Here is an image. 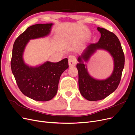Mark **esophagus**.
<instances>
[{
    "mask_svg": "<svg viewBox=\"0 0 135 135\" xmlns=\"http://www.w3.org/2000/svg\"><path fill=\"white\" fill-rule=\"evenodd\" d=\"M76 63H77V60H76V58L74 56H70L69 57V67H72V66H74Z\"/></svg>",
    "mask_w": 135,
    "mask_h": 135,
    "instance_id": "1",
    "label": "esophagus"
}]
</instances>
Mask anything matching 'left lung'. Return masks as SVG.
I'll list each match as a JSON object with an SVG mask.
<instances>
[{
	"mask_svg": "<svg viewBox=\"0 0 135 135\" xmlns=\"http://www.w3.org/2000/svg\"><path fill=\"white\" fill-rule=\"evenodd\" d=\"M101 37L95 44L88 45L78 58L77 64L78 71V84L80 93L85 99L89 101L102 100L110 95L118 88L124 68L125 56L120 41L116 35L107 29L98 27ZM98 49L108 51L113 57L114 69L112 74L105 80L94 79L87 72L84 61H87Z\"/></svg>",
	"mask_w": 135,
	"mask_h": 135,
	"instance_id": "8db88e82",
	"label": "left lung"
}]
</instances>
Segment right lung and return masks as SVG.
<instances>
[{
  "label": "right lung",
  "instance_id": "right-lung-1",
  "mask_svg": "<svg viewBox=\"0 0 135 135\" xmlns=\"http://www.w3.org/2000/svg\"><path fill=\"white\" fill-rule=\"evenodd\" d=\"M53 24H38L28 27L15 41L11 68L20 91L33 100L46 102L57 94L60 78L68 68L67 58L54 63L49 61L31 67L25 64L23 54L29 40L49 35Z\"/></svg>",
  "mask_w": 135,
  "mask_h": 135
}]
</instances>
